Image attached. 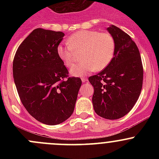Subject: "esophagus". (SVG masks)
Instances as JSON below:
<instances>
[{"label":"esophagus","instance_id":"obj_1","mask_svg":"<svg viewBox=\"0 0 159 159\" xmlns=\"http://www.w3.org/2000/svg\"><path fill=\"white\" fill-rule=\"evenodd\" d=\"M81 81H82V82H86V81H88V79H87V78H83L82 79H81Z\"/></svg>","mask_w":159,"mask_h":159}]
</instances>
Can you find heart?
<instances>
[{
  "mask_svg": "<svg viewBox=\"0 0 159 159\" xmlns=\"http://www.w3.org/2000/svg\"><path fill=\"white\" fill-rule=\"evenodd\" d=\"M68 45L57 46V53L67 67H71L76 60L75 52H81V63L70 68L72 75L82 77L97 69L108 66L115 52V41L108 33L83 30L75 32L67 39Z\"/></svg>",
  "mask_w": 159,
  "mask_h": 159,
  "instance_id": "heart-1",
  "label": "heart"
}]
</instances>
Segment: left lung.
<instances>
[{"label": "left lung", "instance_id": "left-lung-1", "mask_svg": "<svg viewBox=\"0 0 159 159\" xmlns=\"http://www.w3.org/2000/svg\"><path fill=\"white\" fill-rule=\"evenodd\" d=\"M115 41V52L110 64L89 77L94 87L92 103L98 115L110 120L122 118L139 99L143 82L140 53L128 34L115 25L107 28Z\"/></svg>", "mask_w": 159, "mask_h": 159}]
</instances>
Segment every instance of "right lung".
I'll list each match as a JSON object with an SVG mask.
<instances>
[{
  "label": "right lung",
  "mask_w": 159,
  "mask_h": 159,
  "mask_svg": "<svg viewBox=\"0 0 159 159\" xmlns=\"http://www.w3.org/2000/svg\"><path fill=\"white\" fill-rule=\"evenodd\" d=\"M65 34L34 29L20 44L13 61V76L22 104L40 122L55 125L72 115L81 85L57 53Z\"/></svg>",
  "instance_id": "add662e5"
}]
</instances>
